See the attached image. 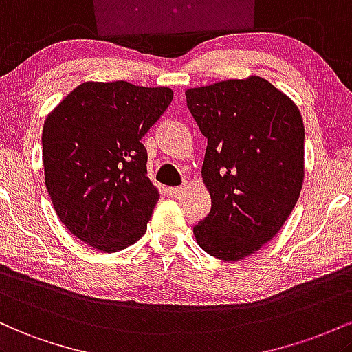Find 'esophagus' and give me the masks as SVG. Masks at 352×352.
Returning a JSON list of instances; mask_svg holds the SVG:
<instances>
[{"label":"esophagus","instance_id":"34e87169","mask_svg":"<svg viewBox=\"0 0 352 352\" xmlns=\"http://www.w3.org/2000/svg\"><path fill=\"white\" fill-rule=\"evenodd\" d=\"M186 189H188V186H186V184H183V186L169 188V189H168V191H169V195H171V196H181V195H183V192H184V191H186Z\"/></svg>","mask_w":352,"mask_h":352}]
</instances>
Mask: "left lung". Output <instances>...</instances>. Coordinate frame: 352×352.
Wrapping results in <instances>:
<instances>
[{"label": "left lung", "instance_id": "left-lung-1", "mask_svg": "<svg viewBox=\"0 0 352 352\" xmlns=\"http://www.w3.org/2000/svg\"><path fill=\"white\" fill-rule=\"evenodd\" d=\"M208 138L201 176L211 211L192 232L208 254L239 261L283 228L304 181V124L287 94L261 76L186 91Z\"/></svg>", "mask_w": 352, "mask_h": 352}]
</instances>
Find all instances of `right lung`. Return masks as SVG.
<instances>
[{
	"mask_svg": "<svg viewBox=\"0 0 352 352\" xmlns=\"http://www.w3.org/2000/svg\"><path fill=\"white\" fill-rule=\"evenodd\" d=\"M173 91L128 81H86L46 116L45 184L59 221L102 252L146 232L160 191L148 177L141 138L166 111Z\"/></svg>",
	"mask_w": 352,
	"mask_h": 352,
	"instance_id": "add662e5",
	"label": "right lung"
}]
</instances>
